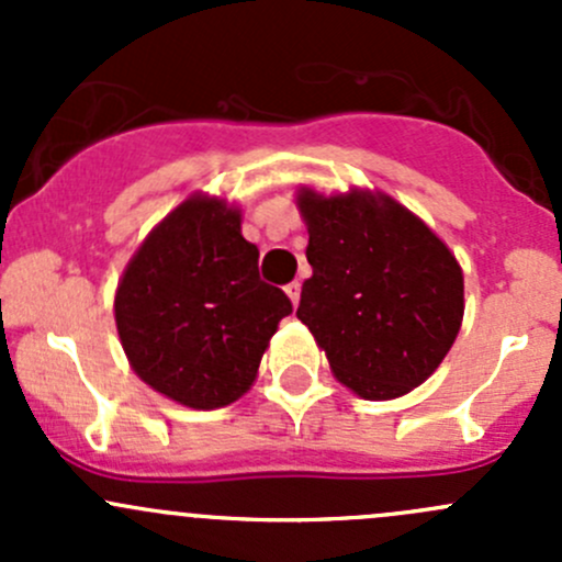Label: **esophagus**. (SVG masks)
<instances>
[{"instance_id":"34e87169","label":"esophagus","mask_w":562,"mask_h":562,"mask_svg":"<svg viewBox=\"0 0 562 562\" xmlns=\"http://www.w3.org/2000/svg\"><path fill=\"white\" fill-rule=\"evenodd\" d=\"M285 293L293 304H299V296H302V285H299V280H293L291 285H285Z\"/></svg>"}]
</instances>
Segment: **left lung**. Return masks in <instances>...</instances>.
<instances>
[{
  "instance_id": "obj_1",
  "label": "left lung",
  "mask_w": 562,
  "mask_h": 562,
  "mask_svg": "<svg viewBox=\"0 0 562 562\" xmlns=\"http://www.w3.org/2000/svg\"><path fill=\"white\" fill-rule=\"evenodd\" d=\"M307 260L296 317L342 386L396 400L422 386L454 345L462 266L422 217L381 190L296 192Z\"/></svg>"
}]
</instances>
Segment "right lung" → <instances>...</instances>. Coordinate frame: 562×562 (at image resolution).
<instances>
[{
  "mask_svg": "<svg viewBox=\"0 0 562 562\" xmlns=\"http://www.w3.org/2000/svg\"><path fill=\"white\" fill-rule=\"evenodd\" d=\"M291 299L258 277L241 209L195 192L149 231L113 296L135 375L168 400L214 411L245 396Z\"/></svg>",
  "mask_w": 562,
  "mask_h": 562,
  "instance_id": "obj_1",
  "label": "right lung"
}]
</instances>
